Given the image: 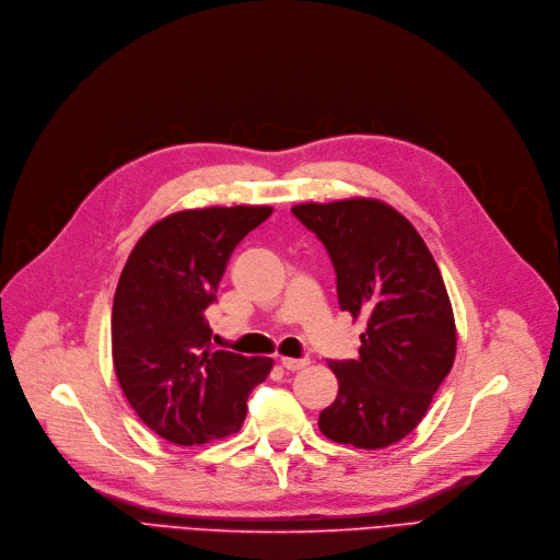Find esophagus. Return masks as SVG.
<instances>
[{
  "mask_svg": "<svg viewBox=\"0 0 560 560\" xmlns=\"http://www.w3.org/2000/svg\"><path fill=\"white\" fill-rule=\"evenodd\" d=\"M281 363V368H285L288 372H298V370H304L306 365H308V359H281L279 361Z\"/></svg>",
  "mask_w": 560,
  "mask_h": 560,
  "instance_id": "esophagus-1",
  "label": "esophagus"
}]
</instances>
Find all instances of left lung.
Returning a JSON list of instances; mask_svg holds the SVG:
<instances>
[{
    "mask_svg": "<svg viewBox=\"0 0 560 560\" xmlns=\"http://www.w3.org/2000/svg\"><path fill=\"white\" fill-rule=\"evenodd\" d=\"M292 215L325 245L340 308L368 319L359 357L329 363L338 397L319 431L340 445L388 447L422 422L454 365L445 281L422 235L384 201L300 203Z\"/></svg>",
    "mask_w": 560,
    "mask_h": 560,
    "instance_id": "left-lung-1",
    "label": "left lung"
}]
</instances>
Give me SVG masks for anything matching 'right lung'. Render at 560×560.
Here are the masks:
<instances>
[{
    "mask_svg": "<svg viewBox=\"0 0 560 560\" xmlns=\"http://www.w3.org/2000/svg\"><path fill=\"white\" fill-rule=\"evenodd\" d=\"M270 206L182 211L147 231L117 281L110 315L113 365L138 418L176 445L238 431L247 397L272 359L211 349L206 308L218 302L226 260Z\"/></svg>",
    "mask_w": 560,
    "mask_h": 560,
    "instance_id": "right-lung-1",
    "label": "right lung"
}]
</instances>
